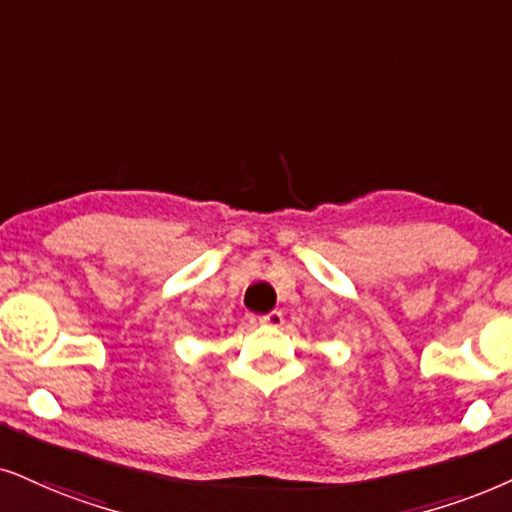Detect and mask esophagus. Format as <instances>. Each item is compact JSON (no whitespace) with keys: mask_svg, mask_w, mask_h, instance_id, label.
<instances>
[{"mask_svg":"<svg viewBox=\"0 0 512 512\" xmlns=\"http://www.w3.org/2000/svg\"><path fill=\"white\" fill-rule=\"evenodd\" d=\"M260 326H267V328H281L283 326V314L281 312H271V314H264L257 319Z\"/></svg>","mask_w":512,"mask_h":512,"instance_id":"34e87169","label":"esophagus"}]
</instances>
